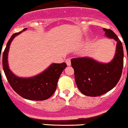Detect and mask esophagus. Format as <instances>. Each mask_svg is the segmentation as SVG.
Here are the masks:
<instances>
[{"label":"esophagus","mask_w":128,"mask_h":128,"mask_svg":"<svg viewBox=\"0 0 128 128\" xmlns=\"http://www.w3.org/2000/svg\"><path fill=\"white\" fill-rule=\"evenodd\" d=\"M65 62H66V65H68V66H70V65H71V62H70V59L67 58L66 60H65Z\"/></svg>","instance_id":"1"}]
</instances>
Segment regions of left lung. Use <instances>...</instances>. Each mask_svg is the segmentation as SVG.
Masks as SVG:
<instances>
[{
	"mask_svg": "<svg viewBox=\"0 0 128 128\" xmlns=\"http://www.w3.org/2000/svg\"><path fill=\"white\" fill-rule=\"evenodd\" d=\"M106 37L116 41V53L108 63L96 62L89 58L71 60L74 70L75 82L80 92L89 96H98L113 89L120 78L124 65V50L122 42L110 29L104 28Z\"/></svg>",
	"mask_w": 128,
	"mask_h": 128,
	"instance_id": "obj_1",
	"label": "left lung"
}]
</instances>
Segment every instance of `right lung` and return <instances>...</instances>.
Masks as SVG:
<instances>
[{"mask_svg":"<svg viewBox=\"0 0 128 128\" xmlns=\"http://www.w3.org/2000/svg\"><path fill=\"white\" fill-rule=\"evenodd\" d=\"M26 28L12 35L3 52L2 66L4 73L12 89L22 98L30 100H46L54 93L60 75L66 66L65 63H53L41 74L32 78H23L15 76L9 69L8 54L10 46L15 36Z\"/></svg>","mask_w":128,"mask_h":128,"instance_id":"add662e5","label":"right lung"}]
</instances>
